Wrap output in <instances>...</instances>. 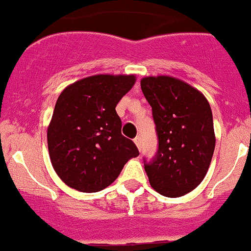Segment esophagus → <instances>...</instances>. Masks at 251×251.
Masks as SVG:
<instances>
[{"label":"esophagus","mask_w":251,"mask_h":251,"mask_svg":"<svg viewBox=\"0 0 251 251\" xmlns=\"http://www.w3.org/2000/svg\"><path fill=\"white\" fill-rule=\"evenodd\" d=\"M134 143H135V145L138 146V149H139V150H140V148H141V139H140V136H136V138L134 139Z\"/></svg>","instance_id":"esophagus-1"}]
</instances>
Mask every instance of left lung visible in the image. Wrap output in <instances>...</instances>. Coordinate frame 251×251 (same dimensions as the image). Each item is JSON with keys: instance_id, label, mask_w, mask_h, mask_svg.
I'll use <instances>...</instances> for the list:
<instances>
[{"instance_id": "left-lung-1", "label": "left lung", "mask_w": 251, "mask_h": 251, "mask_svg": "<svg viewBox=\"0 0 251 251\" xmlns=\"http://www.w3.org/2000/svg\"><path fill=\"white\" fill-rule=\"evenodd\" d=\"M140 85L158 138L155 157L144 161L149 182L163 197H183L202 182L212 160L210 103L198 89L173 76H146Z\"/></svg>"}]
</instances>
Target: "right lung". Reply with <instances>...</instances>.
Instances as JSON below:
<instances>
[{"label": "right lung", "mask_w": 251, "mask_h": 251, "mask_svg": "<svg viewBox=\"0 0 251 251\" xmlns=\"http://www.w3.org/2000/svg\"><path fill=\"white\" fill-rule=\"evenodd\" d=\"M134 84L133 74H98L71 84L58 96L47 128V146L52 167L68 187L100 192L139 155L135 144L122 135L116 112Z\"/></svg>", "instance_id": "obj_1"}]
</instances>
